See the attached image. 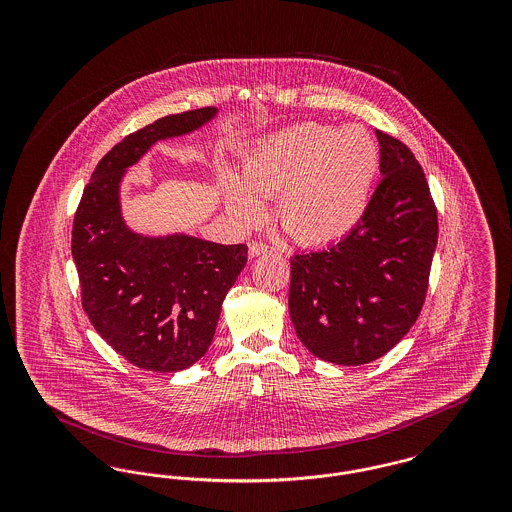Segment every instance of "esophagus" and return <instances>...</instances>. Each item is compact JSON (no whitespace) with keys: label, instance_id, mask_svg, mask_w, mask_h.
I'll return each mask as SVG.
<instances>
[{"label":"esophagus","instance_id":"1","mask_svg":"<svg viewBox=\"0 0 512 512\" xmlns=\"http://www.w3.org/2000/svg\"><path fill=\"white\" fill-rule=\"evenodd\" d=\"M274 249L270 245L263 244V242H251L249 244V257H259L265 253H272Z\"/></svg>","mask_w":512,"mask_h":512}]
</instances>
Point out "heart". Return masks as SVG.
Segmentation results:
<instances>
[{"instance_id": "1", "label": "heart", "mask_w": 512, "mask_h": 512, "mask_svg": "<svg viewBox=\"0 0 512 512\" xmlns=\"http://www.w3.org/2000/svg\"><path fill=\"white\" fill-rule=\"evenodd\" d=\"M380 169V147L361 124L290 126L245 161L244 182H226V205L240 220L263 213L259 195L276 194L274 213L297 244L324 245L363 219Z\"/></svg>"}]
</instances>
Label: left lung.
I'll return each mask as SVG.
<instances>
[{"label":"left lung","mask_w":512,"mask_h":512,"mask_svg":"<svg viewBox=\"0 0 512 512\" xmlns=\"http://www.w3.org/2000/svg\"><path fill=\"white\" fill-rule=\"evenodd\" d=\"M376 138L382 178L361 222L338 244L290 259L295 334L334 365H366L405 338L438 244V209L413 151L382 130Z\"/></svg>","instance_id":"left-lung-1"}]
</instances>
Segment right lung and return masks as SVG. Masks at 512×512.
I'll return each instance as SVG.
<instances>
[{"mask_svg": "<svg viewBox=\"0 0 512 512\" xmlns=\"http://www.w3.org/2000/svg\"><path fill=\"white\" fill-rule=\"evenodd\" d=\"M215 115V107H203L128 134L99 161L74 213L82 309L119 355L151 372L184 370L207 353L247 245L136 234L122 220L119 188L124 171L155 142L194 132Z\"/></svg>", "mask_w": 512, "mask_h": 512, "instance_id": "add662e5", "label": "right lung"}]
</instances>
